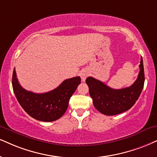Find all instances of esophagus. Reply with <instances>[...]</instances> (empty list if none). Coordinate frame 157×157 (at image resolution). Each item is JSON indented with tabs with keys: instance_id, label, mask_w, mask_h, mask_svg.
Listing matches in <instances>:
<instances>
[{
	"instance_id": "obj_1",
	"label": "esophagus",
	"mask_w": 157,
	"mask_h": 157,
	"mask_svg": "<svg viewBox=\"0 0 157 157\" xmlns=\"http://www.w3.org/2000/svg\"><path fill=\"white\" fill-rule=\"evenodd\" d=\"M89 75V73L88 71H83L82 73H81V78H82V82H84L85 80H86V77H87Z\"/></svg>"
}]
</instances>
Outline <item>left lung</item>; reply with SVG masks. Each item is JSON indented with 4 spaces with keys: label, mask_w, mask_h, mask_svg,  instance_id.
Wrapping results in <instances>:
<instances>
[{
    "label": "left lung",
    "mask_w": 157,
    "mask_h": 157,
    "mask_svg": "<svg viewBox=\"0 0 157 157\" xmlns=\"http://www.w3.org/2000/svg\"><path fill=\"white\" fill-rule=\"evenodd\" d=\"M140 63L138 78L129 87L114 90L92 77L86 79L90 95L98 111L107 116H113L123 113L134 105L140 95L145 81L142 57Z\"/></svg>",
    "instance_id": "left-lung-1"
}]
</instances>
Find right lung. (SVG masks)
<instances>
[{"mask_svg": "<svg viewBox=\"0 0 157 157\" xmlns=\"http://www.w3.org/2000/svg\"><path fill=\"white\" fill-rule=\"evenodd\" d=\"M81 84L79 76L66 79L55 90L38 94L27 91L17 80L15 68L12 75V86L19 103L25 112L42 121H54L66 111L71 97Z\"/></svg>", "mask_w": 157, "mask_h": 157, "instance_id": "obj_1", "label": "right lung"}]
</instances>
